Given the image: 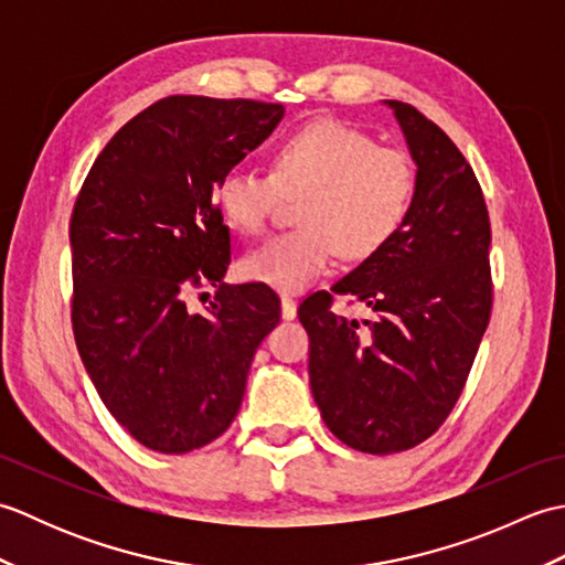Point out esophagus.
Segmentation results:
<instances>
[{
  "instance_id": "1",
  "label": "esophagus",
  "mask_w": 565,
  "mask_h": 565,
  "mask_svg": "<svg viewBox=\"0 0 565 565\" xmlns=\"http://www.w3.org/2000/svg\"><path fill=\"white\" fill-rule=\"evenodd\" d=\"M281 318L294 320L296 318V301L289 296H281Z\"/></svg>"
}]
</instances>
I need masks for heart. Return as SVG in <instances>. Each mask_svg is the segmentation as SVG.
<instances>
[{"label": "heart", "instance_id": "obj_1", "mask_svg": "<svg viewBox=\"0 0 565 565\" xmlns=\"http://www.w3.org/2000/svg\"><path fill=\"white\" fill-rule=\"evenodd\" d=\"M417 172L411 154L379 146L344 121H318L274 150L271 172L233 167L215 184V203L235 231H264L284 196L296 201L291 231L249 249L239 274L276 291H303L344 259L374 257L403 231L413 211Z\"/></svg>", "mask_w": 565, "mask_h": 565}]
</instances>
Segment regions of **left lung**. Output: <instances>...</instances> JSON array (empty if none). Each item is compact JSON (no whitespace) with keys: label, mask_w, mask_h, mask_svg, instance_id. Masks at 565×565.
<instances>
[{"label":"left lung","mask_w":565,"mask_h":565,"mask_svg":"<svg viewBox=\"0 0 565 565\" xmlns=\"http://www.w3.org/2000/svg\"><path fill=\"white\" fill-rule=\"evenodd\" d=\"M417 164L403 231L332 286L375 310L356 323L310 294L298 320L310 338V391L347 447L395 454L435 435L454 411L493 308L490 218L481 184L444 130L388 102Z\"/></svg>","instance_id":"1"}]
</instances>
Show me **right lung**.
<instances>
[{
  "label": "right lung",
  "instance_id": "obj_1",
  "mask_svg": "<svg viewBox=\"0 0 565 565\" xmlns=\"http://www.w3.org/2000/svg\"><path fill=\"white\" fill-rule=\"evenodd\" d=\"M284 106L167 97L106 142L70 218L72 332L130 437L186 454L231 427L259 342L279 322L264 284H223L231 231L213 191L271 136ZM211 282L207 313L185 294Z\"/></svg>",
  "mask_w": 565,
  "mask_h": 565
}]
</instances>
